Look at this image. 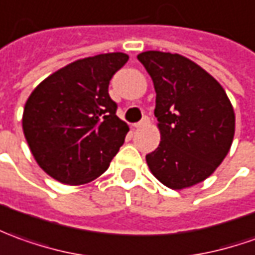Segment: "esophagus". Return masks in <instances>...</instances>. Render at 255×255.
I'll return each instance as SVG.
<instances>
[{
    "label": "esophagus",
    "instance_id": "34e87169",
    "mask_svg": "<svg viewBox=\"0 0 255 255\" xmlns=\"http://www.w3.org/2000/svg\"><path fill=\"white\" fill-rule=\"evenodd\" d=\"M148 124H149V119H148V117H143L139 123H135L134 127L141 128V127H145V126H148Z\"/></svg>",
    "mask_w": 255,
    "mask_h": 255
}]
</instances>
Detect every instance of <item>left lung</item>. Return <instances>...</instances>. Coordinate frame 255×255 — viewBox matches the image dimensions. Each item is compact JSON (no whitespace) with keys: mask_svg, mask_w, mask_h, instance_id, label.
Segmentation results:
<instances>
[{"mask_svg":"<svg viewBox=\"0 0 255 255\" xmlns=\"http://www.w3.org/2000/svg\"><path fill=\"white\" fill-rule=\"evenodd\" d=\"M138 60L156 92L160 143L146 155L150 173L171 190L204 181L230 150L236 117L221 84L184 55L143 51Z\"/></svg>","mask_w":255,"mask_h":255,"instance_id":"left-lung-1","label":"left lung"}]
</instances>
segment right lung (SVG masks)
<instances>
[{"label":"right lung","instance_id":"add662e5","mask_svg":"<svg viewBox=\"0 0 255 255\" xmlns=\"http://www.w3.org/2000/svg\"><path fill=\"white\" fill-rule=\"evenodd\" d=\"M124 53L81 58L48 75L27 98L22 128L34 160L60 183L81 186L102 176L124 143L110 79Z\"/></svg>","mask_w":255,"mask_h":255}]
</instances>
